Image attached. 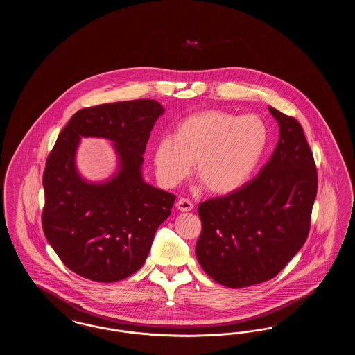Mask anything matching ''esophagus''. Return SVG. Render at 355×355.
Masks as SVG:
<instances>
[{"instance_id": "1", "label": "esophagus", "mask_w": 355, "mask_h": 355, "mask_svg": "<svg viewBox=\"0 0 355 355\" xmlns=\"http://www.w3.org/2000/svg\"><path fill=\"white\" fill-rule=\"evenodd\" d=\"M177 209L180 210V211H190V210H193V203L190 202L189 200H186V198H180L178 201H177Z\"/></svg>"}]
</instances>
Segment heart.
<instances>
[{
  "instance_id": "obj_1",
  "label": "heart",
  "mask_w": 355,
  "mask_h": 355,
  "mask_svg": "<svg viewBox=\"0 0 355 355\" xmlns=\"http://www.w3.org/2000/svg\"><path fill=\"white\" fill-rule=\"evenodd\" d=\"M269 142L265 121L223 110H202L182 119L174 135L159 138L154 149L155 173L173 187L194 173L214 194H229L245 185L261 164Z\"/></svg>"
}]
</instances>
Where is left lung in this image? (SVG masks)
<instances>
[{
  "instance_id": "obj_1",
  "label": "left lung",
  "mask_w": 355,
  "mask_h": 355,
  "mask_svg": "<svg viewBox=\"0 0 355 355\" xmlns=\"http://www.w3.org/2000/svg\"><path fill=\"white\" fill-rule=\"evenodd\" d=\"M279 139L259 174L198 206L196 255L205 272L232 288L274 278L304 246L318 177L301 123L269 106Z\"/></svg>"
}]
</instances>
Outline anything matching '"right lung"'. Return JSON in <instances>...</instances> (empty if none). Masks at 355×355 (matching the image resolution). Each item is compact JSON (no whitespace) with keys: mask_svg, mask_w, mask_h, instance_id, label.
I'll return each instance as SVG.
<instances>
[{"mask_svg":"<svg viewBox=\"0 0 355 355\" xmlns=\"http://www.w3.org/2000/svg\"><path fill=\"white\" fill-rule=\"evenodd\" d=\"M164 112L154 100L85 107L58 135L42 178V229L53 250L76 274L117 282L146 261L154 234L175 201V196L142 177L146 144ZM86 136L114 142L119 168L106 182L89 183L76 170L75 153Z\"/></svg>","mask_w":355,"mask_h":355,"instance_id":"obj_1","label":"right lung"}]
</instances>
